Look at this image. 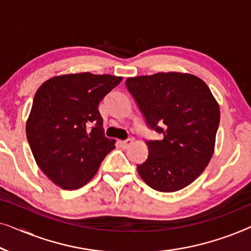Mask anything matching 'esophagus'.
Segmentation results:
<instances>
[{
    "label": "esophagus",
    "instance_id": "1",
    "mask_svg": "<svg viewBox=\"0 0 251 251\" xmlns=\"http://www.w3.org/2000/svg\"><path fill=\"white\" fill-rule=\"evenodd\" d=\"M132 143V139H126V140H120V145H121L122 149H126V147H129L131 145Z\"/></svg>",
    "mask_w": 251,
    "mask_h": 251
}]
</instances>
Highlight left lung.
Instances as JSON below:
<instances>
[{"mask_svg": "<svg viewBox=\"0 0 251 251\" xmlns=\"http://www.w3.org/2000/svg\"><path fill=\"white\" fill-rule=\"evenodd\" d=\"M126 84L147 126L163 136L146 142L149 156L137 166L140 178L160 192L186 187L214 154L221 112L210 89L178 72L128 77Z\"/></svg>", "mask_w": 251, "mask_h": 251, "instance_id": "left-lung-1", "label": "left lung"}]
</instances>
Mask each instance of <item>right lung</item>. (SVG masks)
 <instances>
[{"label":"right lung","mask_w":251,"mask_h":251,"mask_svg":"<svg viewBox=\"0 0 251 251\" xmlns=\"http://www.w3.org/2000/svg\"><path fill=\"white\" fill-rule=\"evenodd\" d=\"M122 77L91 73L54 76L37 89L26 136L37 166L64 190H77L97 174L114 150L98 111Z\"/></svg>","instance_id":"add662e5"}]
</instances>
